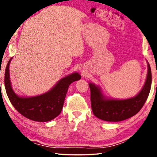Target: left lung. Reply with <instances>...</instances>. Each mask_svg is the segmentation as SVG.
Segmentation results:
<instances>
[{"instance_id":"8db88e82","label":"left lung","mask_w":157,"mask_h":157,"mask_svg":"<svg viewBox=\"0 0 157 157\" xmlns=\"http://www.w3.org/2000/svg\"><path fill=\"white\" fill-rule=\"evenodd\" d=\"M148 63V62H147ZM151 85V68L148 63L147 79L142 89L136 96L128 99H109L103 95L101 89L89 83L91 109L94 114L106 121H121L136 114L147 101Z\"/></svg>"}]
</instances>
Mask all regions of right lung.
Returning a JSON list of instances; mask_svg holds the SVG:
<instances>
[{
	"label": "right lung",
	"mask_w": 157,
	"mask_h": 157,
	"mask_svg": "<svg viewBox=\"0 0 157 157\" xmlns=\"http://www.w3.org/2000/svg\"><path fill=\"white\" fill-rule=\"evenodd\" d=\"M8 62L5 71V88L6 93L14 108L27 119L33 121H49L58 117L63 109L68 86L74 81L81 79L78 73H73L61 78L50 91L39 96L20 97L15 94L10 81L9 65Z\"/></svg>",
	"instance_id": "1"
}]
</instances>
